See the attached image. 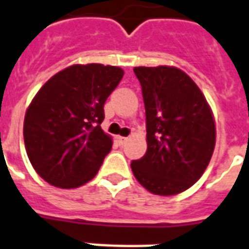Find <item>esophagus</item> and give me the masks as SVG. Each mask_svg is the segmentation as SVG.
Masks as SVG:
<instances>
[{"label": "esophagus", "instance_id": "esophagus-1", "mask_svg": "<svg viewBox=\"0 0 249 249\" xmlns=\"http://www.w3.org/2000/svg\"><path fill=\"white\" fill-rule=\"evenodd\" d=\"M116 139H117V142H119L120 145H124V143L128 141V137H123V136H117Z\"/></svg>", "mask_w": 249, "mask_h": 249}]
</instances>
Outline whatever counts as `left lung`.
Listing matches in <instances>:
<instances>
[{
	"label": "left lung",
	"mask_w": 249,
	"mask_h": 249,
	"mask_svg": "<svg viewBox=\"0 0 249 249\" xmlns=\"http://www.w3.org/2000/svg\"><path fill=\"white\" fill-rule=\"evenodd\" d=\"M142 87L148 150L130 163L152 194L169 196L190 189L213 157L216 128L203 92L173 66L134 67Z\"/></svg>",
	"instance_id": "obj_1"
}]
</instances>
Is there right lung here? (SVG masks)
<instances>
[{
	"label": "right lung",
	"mask_w": 249,
	"mask_h": 249,
	"mask_svg": "<svg viewBox=\"0 0 249 249\" xmlns=\"http://www.w3.org/2000/svg\"><path fill=\"white\" fill-rule=\"evenodd\" d=\"M123 68L72 64L42 86L23 121V140L34 170L59 189H76L96 176L112 149L101 129L104 103L123 79Z\"/></svg>",
	"instance_id": "add662e5"
}]
</instances>
